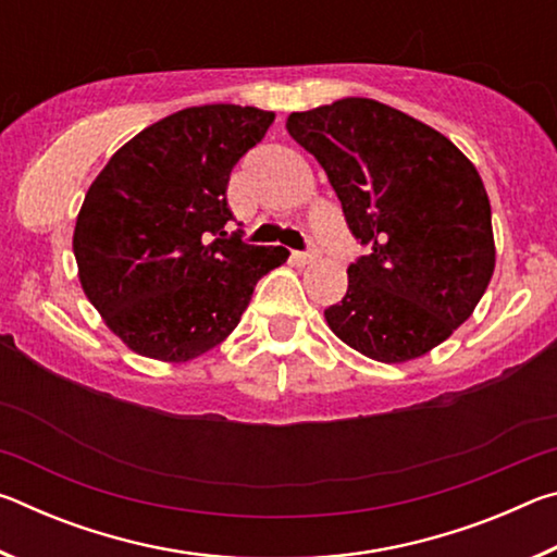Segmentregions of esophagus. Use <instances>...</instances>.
<instances>
[{"instance_id":"1","label":"esophagus","mask_w":557,"mask_h":557,"mask_svg":"<svg viewBox=\"0 0 557 557\" xmlns=\"http://www.w3.org/2000/svg\"><path fill=\"white\" fill-rule=\"evenodd\" d=\"M292 260L297 262V265H312L317 260V252L309 250V252H292Z\"/></svg>"}]
</instances>
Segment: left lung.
Listing matches in <instances>:
<instances>
[{
    "label": "left lung",
    "instance_id": "1",
    "mask_svg": "<svg viewBox=\"0 0 557 557\" xmlns=\"http://www.w3.org/2000/svg\"><path fill=\"white\" fill-rule=\"evenodd\" d=\"M369 256L324 309L346 346L381 363L425 356L474 312L492 282V206L476 166L425 122L371 98L292 112Z\"/></svg>",
    "mask_w": 557,
    "mask_h": 557
}]
</instances>
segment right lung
I'll use <instances>...</instances> for the list:
<instances>
[{
    "mask_svg": "<svg viewBox=\"0 0 557 557\" xmlns=\"http://www.w3.org/2000/svg\"><path fill=\"white\" fill-rule=\"evenodd\" d=\"M272 122L275 112L231 102L178 110L122 145L90 184L73 231L78 280L129 351L164 363L211 351L258 280L287 260L280 245L225 231L231 169Z\"/></svg>",
    "mask_w": 557,
    "mask_h": 557,
    "instance_id": "add662e5",
    "label": "right lung"
}]
</instances>
